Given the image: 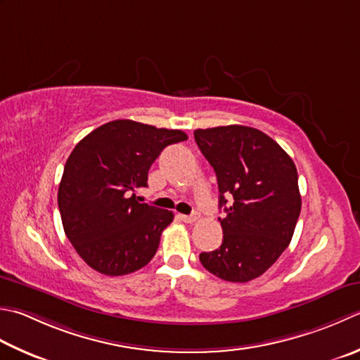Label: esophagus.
I'll return each mask as SVG.
<instances>
[{"instance_id": "esophagus-1", "label": "esophagus", "mask_w": 360, "mask_h": 360, "mask_svg": "<svg viewBox=\"0 0 360 360\" xmlns=\"http://www.w3.org/2000/svg\"><path fill=\"white\" fill-rule=\"evenodd\" d=\"M179 217H181V220L184 221V223H195L200 218V215L196 214V212H193L192 215H179Z\"/></svg>"}]
</instances>
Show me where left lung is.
<instances>
[{
	"mask_svg": "<svg viewBox=\"0 0 360 360\" xmlns=\"http://www.w3.org/2000/svg\"><path fill=\"white\" fill-rule=\"evenodd\" d=\"M193 136L214 167L226 212L218 218L221 246L201 252L200 260L217 278L248 283L269 270L292 240L301 212L297 167L271 137L248 126L196 129Z\"/></svg>",
	"mask_w": 360,
	"mask_h": 360,
	"instance_id": "obj_1",
	"label": "left lung"
}]
</instances>
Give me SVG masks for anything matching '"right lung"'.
Returning a JSON list of instances; mask_svg holds the SVG:
<instances>
[{
    "label": "right lung",
    "instance_id": "add662e5",
    "mask_svg": "<svg viewBox=\"0 0 360 360\" xmlns=\"http://www.w3.org/2000/svg\"><path fill=\"white\" fill-rule=\"evenodd\" d=\"M187 140L179 129L114 120L84 137L67 159L58 204L77 255L105 276L142 269L156 255L173 212L139 202L148 170L165 146Z\"/></svg>",
    "mask_w": 360,
    "mask_h": 360
}]
</instances>
